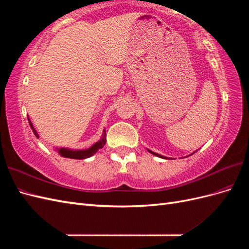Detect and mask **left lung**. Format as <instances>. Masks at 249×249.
<instances>
[{
    "mask_svg": "<svg viewBox=\"0 0 249 249\" xmlns=\"http://www.w3.org/2000/svg\"><path fill=\"white\" fill-rule=\"evenodd\" d=\"M147 150H148V153H150L152 155H154V156H157V157H159V158H162V159H170V158H167V157H164V156H162V155H160V154H157V153H155V152H153V150H150V149H148V148H146ZM195 153V152H194ZM193 153V154H194ZM192 155V154H191ZM190 156V155H189Z\"/></svg>",
    "mask_w": 249,
    "mask_h": 249,
    "instance_id": "left-lung-1",
    "label": "left lung"
}]
</instances>
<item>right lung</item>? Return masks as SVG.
Here are the masks:
<instances>
[{"label":"right lung","mask_w":249,"mask_h":249,"mask_svg":"<svg viewBox=\"0 0 249 249\" xmlns=\"http://www.w3.org/2000/svg\"><path fill=\"white\" fill-rule=\"evenodd\" d=\"M28 120H29L30 126H31V129H32L34 135H35L37 138H39L38 133H37V131L34 129L33 124H32L31 120H30L29 117H28ZM105 144H106V130L104 129L102 138L97 142H95L94 144L90 146L89 148H85V149H71V148H67V147H56L55 150H57L58 154L61 156V157L69 158V159L83 160V159H87V158H90L91 156H93L97 152V150L103 148Z\"/></svg>","instance_id":"right-lung-1"}]
</instances>
